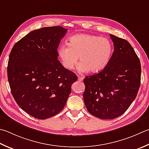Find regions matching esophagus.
Masks as SVG:
<instances>
[{"label":"esophagus","mask_w":149,"mask_h":149,"mask_svg":"<svg viewBox=\"0 0 149 149\" xmlns=\"http://www.w3.org/2000/svg\"><path fill=\"white\" fill-rule=\"evenodd\" d=\"M78 81H80V82H81V81H83V77L79 76V77H78Z\"/></svg>","instance_id":"1"}]
</instances>
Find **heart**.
Masks as SVG:
<instances>
[{"label":"heart","instance_id":"heart-1","mask_svg":"<svg viewBox=\"0 0 149 149\" xmlns=\"http://www.w3.org/2000/svg\"><path fill=\"white\" fill-rule=\"evenodd\" d=\"M113 45L106 37L89 34H75L69 38L68 45H61L57 54L63 66L72 70L77 65L80 72H99L109 63Z\"/></svg>","mask_w":149,"mask_h":149}]
</instances>
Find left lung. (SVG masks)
<instances>
[{
  "instance_id": "8db88e82",
  "label": "left lung",
  "mask_w": 149,
  "mask_h": 149,
  "mask_svg": "<svg viewBox=\"0 0 149 149\" xmlns=\"http://www.w3.org/2000/svg\"><path fill=\"white\" fill-rule=\"evenodd\" d=\"M114 51L103 70L84 79L83 99L96 118L112 119L124 113L136 97L141 83L140 61L130 44L110 35Z\"/></svg>"
}]
</instances>
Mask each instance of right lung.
Segmentation results:
<instances>
[{
    "instance_id": "obj_1",
    "label": "right lung",
    "mask_w": 149,
    "mask_h": 149,
    "mask_svg": "<svg viewBox=\"0 0 149 149\" xmlns=\"http://www.w3.org/2000/svg\"><path fill=\"white\" fill-rule=\"evenodd\" d=\"M66 32L61 26L33 30L11 50L7 70L11 92L18 105L36 118L59 113L77 80L57 59V48Z\"/></svg>"
}]
</instances>
